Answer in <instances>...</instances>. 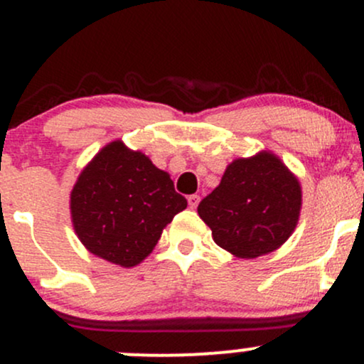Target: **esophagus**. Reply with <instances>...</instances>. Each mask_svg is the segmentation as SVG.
Returning <instances> with one entry per match:
<instances>
[{"instance_id": "obj_1", "label": "esophagus", "mask_w": 364, "mask_h": 364, "mask_svg": "<svg viewBox=\"0 0 364 364\" xmlns=\"http://www.w3.org/2000/svg\"><path fill=\"white\" fill-rule=\"evenodd\" d=\"M198 202H200V197H198V195H188V205H190V209L197 208Z\"/></svg>"}]
</instances>
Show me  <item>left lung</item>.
Listing matches in <instances>:
<instances>
[{
	"label": "left lung",
	"mask_w": 364,
	"mask_h": 364,
	"mask_svg": "<svg viewBox=\"0 0 364 364\" xmlns=\"http://www.w3.org/2000/svg\"><path fill=\"white\" fill-rule=\"evenodd\" d=\"M301 186L277 155L259 151L237 159L221 183L198 204L214 242L237 258H258L281 247L294 232Z\"/></svg>",
	"instance_id": "obj_1"
}]
</instances>
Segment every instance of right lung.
I'll list each match as a JSON object with an SVG mask.
<instances>
[{"label": "right lung", "mask_w": 364, "mask_h": 364, "mask_svg": "<svg viewBox=\"0 0 364 364\" xmlns=\"http://www.w3.org/2000/svg\"><path fill=\"white\" fill-rule=\"evenodd\" d=\"M70 209L76 235L92 255L131 269L186 209V198L144 153L112 141L80 172Z\"/></svg>", "instance_id": "right-lung-1"}]
</instances>
